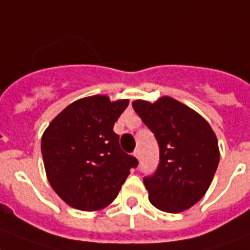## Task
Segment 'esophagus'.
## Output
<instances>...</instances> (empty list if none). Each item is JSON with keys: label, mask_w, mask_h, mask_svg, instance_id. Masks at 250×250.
<instances>
[{"label": "esophagus", "mask_w": 250, "mask_h": 250, "mask_svg": "<svg viewBox=\"0 0 250 250\" xmlns=\"http://www.w3.org/2000/svg\"><path fill=\"white\" fill-rule=\"evenodd\" d=\"M139 156H140V153H139V149H135V150H134V157H135V158H138V160H139Z\"/></svg>", "instance_id": "obj_1"}]
</instances>
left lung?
<instances>
[{"label": "left lung", "mask_w": 250, "mask_h": 250, "mask_svg": "<svg viewBox=\"0 0 250 250\" xmlns=\"http://www.w3.org/2000/svg\"><path fill=\"white\" fill-rule=\"evenodd\" d=\"M133 108L160 147L157 170L143 179L149 202L168 213L189 209L206 194L220 161L211 125L190 107L167 96L153 103L134 101Z\"/></svg>", "instance_id": "obj_1"}]
</instances>
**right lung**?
<instances>
[{
	"label": "right lung",
	"mask_w": 250,
	"mask_h": 250,
	"mask_svg": "<svg viewBox=\"0 0 250 250\" xmlns=\"http://www.w3.org/2000/svg\"><path fill=\"white\" fill-rule=\"evenodd\" d=\"M129 100L90 96L66 107L42 135L48 183L65 203L100 211L115 201L138 160L125 153L113 125Z\"/></svg>",
	"instance_id": "1"
}]
</instances>
